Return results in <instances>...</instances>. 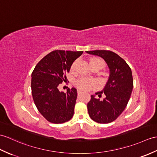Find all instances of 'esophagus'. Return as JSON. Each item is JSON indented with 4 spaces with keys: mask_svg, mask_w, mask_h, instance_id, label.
I'll return each mask as SVG.
<instances>
[{
    "mask_svg": "<svg viewBox=\"0 0 157 157\" xmlns=\"http://www.w3.org/2000/svg\"><path fill=\"white\" fill-rule=\"evenodd\" d=\"M82 94V92H81V91H79V90H78V96H80V95H81Z\"/></svg>",
    "mask_w": 157,
    "mask_h": 157,
    "instance_id": "1",
    "label": "esophagus"
}]
</instances>
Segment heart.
<instances>
[{
	"label": "heart",
	"mask_w": 157,
	"mask_h": 157,
	"mask_svg": "<svg viewBox=\"0 0 157 157\" xmlns=\"http://www.w3.org/2000/svg\"><path fill=\"white\" fill-rule=\"evenodd\" d=\"M78 62V60H75L74 63L71 65V70H74L75 67V65L77 64ZM90 65H98L99 66L102 68L104 66V62L102 59H100V58H97V57H92L91 58L90 60ZM75 85L77 86L80 90H83V91H87L90 90L91 87H93L94 86V82L92 81V80H90L87 79L86 78H80L78 79L75 81Z\"/></svg>",
	"instance_id": "1"
}]
</instances>
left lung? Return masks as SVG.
I'll list each match as a JSON object with an SVG mask.
<instances>
[{
  "label": "left lung",
  "instance_id": "8db88e82",
  "mask_svg": "<svg viewBox=\"0 0 157 157\" xmlns=\"http://www.w3.org/2000/svg\"><path fill=\"white\" fill-rule=\"evenodd\" d=\"M87 53L103 58L110 69V77L104 88L96 93L98 97L105 94L101 100L91 96L87 103L88 114L94 121L100 124L110 123L124 110L133 88L132 71L129 65L118 55L108 50L87 51Z\"/></svg>",
  "mask_w": 157,
  "mask_h": 157
}]
</instances>
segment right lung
<instances>
[{
  "label": "right lung",
  "instance_id": "right-lung-1",
  "mask_svg": "<svg viewBox=\"0 0 157 157\" xmlns=\"http://www.w3.org/2000/svg\"><path fill=\"white\" fill-rule=\"evenodd\" d=\"M83 52L56 50L47 54L36 65L31 74V91L35 104L47 121L61 124L74 116L77 90L59 92L58 86L67 81L65 74Z\"/></svg>",
  "mask_w": 157,
  "mask_h": 157
}]
</instances>
